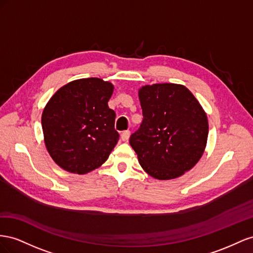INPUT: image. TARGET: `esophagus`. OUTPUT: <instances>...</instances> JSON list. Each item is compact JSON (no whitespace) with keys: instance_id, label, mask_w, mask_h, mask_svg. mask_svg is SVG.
Here are the masks:
<instances>
[{"instance_id":"34e87169","label":"esophagus","mask_w":253,"mask_h":253,"mask_svg":"<svg viewBox=\"0 0 253 253\" xmlns=\"http://www.w3.org/2000/svg\"><path fill=\"white\" fill-rule=\"evenodd\" d=\"M129 136H130V131H129V130L123 131L122 134H121V139H122V141L126 142V141L129 139Z\"/></svg>"}]
</instances>
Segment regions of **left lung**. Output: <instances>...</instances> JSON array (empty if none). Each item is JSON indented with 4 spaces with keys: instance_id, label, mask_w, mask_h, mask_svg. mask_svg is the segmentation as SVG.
<instances>
[{
    "instance_id": "8db88e82",
    "label": "left lung",
    "mask_w": 253,
    "mask_h": 253,
    "mask_svg": "<svg viewBox=\"0 0 253 253\" xmlns=\"http://www.w3.org/2000/svg\"><path fill=\"white\" fill-rule=\"evenodd\" d=\"M140 129L130 136L139 163L149 176L170 180L184 175L203 157L209 122L198 99L183 84L142 85Z\"/></svg>"
}]
</instances>
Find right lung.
Masks as SVG:
<instances>
[{"mask_svg":"<svg viewBox=\"0 0 253 253\" xmlns=\"http://www.w3.org/2000/svg\"><path fill=\"white\" fill-rule=\"evenodd\" d=\"M114 85L102 78L70 82L56 91L42 112L44 144L54 162L84 175L103 165L119 141L115 112L108 106Z\"/></svg>","mask_w":253,"mask_h":253,"instance_id":"obj_1","label":"right lung"}]
</instances>
